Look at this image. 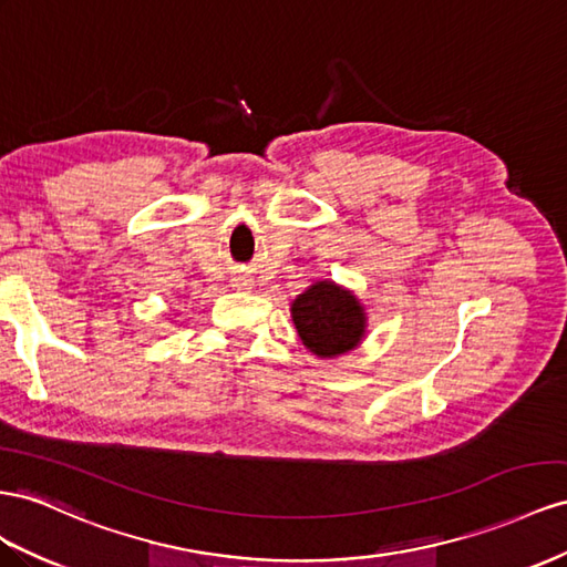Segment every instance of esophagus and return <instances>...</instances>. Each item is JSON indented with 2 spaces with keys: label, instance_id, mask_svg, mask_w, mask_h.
I'll use <instances>...</instances> for the list:
<instances>
[{
  "label": "esophagus",
  "instance_id": "esophagus-1",
  "mask_svg": "<svg viewBox=\"0 0 567 567\" xmlns=\"http://www.w3.org/2000/svg\"><path fill=\"white\" fill-rule=\"evenodd\" d=\"M234 288H238V290H250V288H252V279H248V277H236V279H234Z\"/></svg>",
  "mask_w": 567,
  "mask_h": 567
}]
</instances>
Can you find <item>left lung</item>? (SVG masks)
<instances>
[{
	"label": "left lung",
	"mask_w": 567,
	"mask_h": 567,
	"mask_svg": "<svg viewBox=\"0 0 567 567\" xmlns=\"http://www.w3.org/2000/svg\"><path fill=\"white\" fill-rule=\"evenodd\" d=\"M302 346L321 360L341 358L367 336V312L353 290L336 281H317L290 302Z\"/></svg>",
	"instance_id": "obj_1"
}]
</instances>
